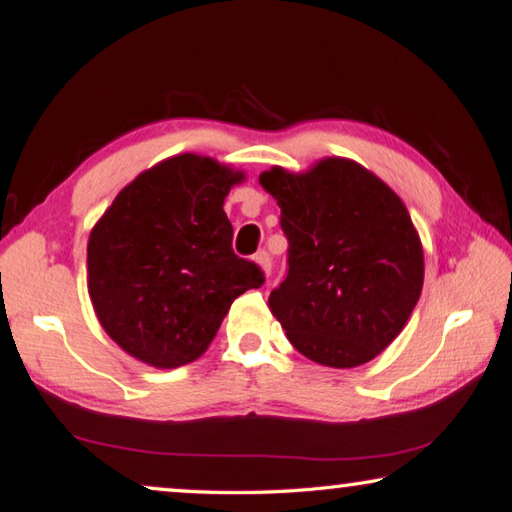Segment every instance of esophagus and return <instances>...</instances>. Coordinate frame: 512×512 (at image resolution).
I'll list each match as a JSON object with an SVG mask.
<instances>
[{
  "label": "esophagus",
  "instance_id": "34e87169",
  "mask_svg": "<svg viewBox=\"0 0 512 512\" xmlns=\"http://www.w3.org/2000/svg\"><path fill=\"white\" fill-rule=\"evenodd\" d=\"M255 262L262 266L266 275H270V270H273V257H270L268 250H259V253L255 255Z\"/></svg>",
  "mask_w": 512,
  "mask_h": 512
}]
</instances>
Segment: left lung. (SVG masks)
<instances>
[{
    "mask_svg": "<svg viewBox=\"0 0 512 512\" xmlns=\"http://www.w3.org/2000/svg\"><path fill=\"white\" fill-rule=\"evenodd\" d=\"M259 184L282 208L288 273L268 306L290 344L322 366L370 362L422 295L424 250L404 202L342 157L297 175L273 166Z\"/></svg>",
    "mask_w": 512,
    "mask_h": 512,
    "instance_id": "1",
    "label": "left lung"
}]
</instances>
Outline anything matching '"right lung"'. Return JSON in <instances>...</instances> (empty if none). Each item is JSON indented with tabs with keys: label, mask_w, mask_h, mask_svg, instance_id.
Instances as JSON below:
<instances>
[{
	"label": "right lung",
	"mask_w": 512,
	"mask_h": 512,
	"mask_svg": "<svg viewBox=\"0 0 512 512\" xmlns=\"http://www.w3.org/2000/svg\"><path fill=\"white\" fill-rule=\"evenodd\" d=\"M244 173L184 153L137 175L88 239V293L99 324L128 355L177 368L206 353L230 304L264 284L233 253L224 213Z\"/></svg>",
	"instance_id": "obj_1"
}]
</instances>
